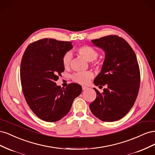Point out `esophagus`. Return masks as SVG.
Listing matches in <instances>:
<instances>
[{"label": "esophagus", "instance_id": "1", "mask_svg": "<svg viewBox=\"0 0 155 155\" xmlns=\"http://www.w3.org/2000/svg\"><path fill=\"white\" fill-rule=\"evenodd\" d=\"M87 88V87H85V86H82V90H83V91H85V90H86Z\"/></svg>", "mask_w": 155, "mask_h": 155}]
</instances>
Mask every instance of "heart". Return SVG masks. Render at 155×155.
Wrapping results in <instances>:
<instances>
[{
	"mask_svg": "<svg viewBox=\"0 0 155 155\" xmlns=\"http://www.w3.org/2000/svg\"><path fill=\"white\" fill-rule=\"evenodd\" d=\"M77 51L79 55L87 61L91 62L94 61L98 55L97 51L92 47L88 45H83L77 48ZM72 59V54L70 52L65 53L62 58V63L63 67L67 68H68ZM96 66H99V64L96 63ZM93 77V74L91 72H80L74 74L72 76V80L81 85H85L89 80Z\"/></svg>",
	"mask_w": 155,
	"mask_h": 155,
	"instance_id": "obj_1",
	"label": "heart"
}]
</instances>
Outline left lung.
Segmentation results:
<instances>
[{
	"instance_id": "left-lung-1",
	"label": "left lung",
	"mask_w": 155,
	"mask_h": 155,
	"mask_svg": "<svg viewBox=\"0 0 155 155\" xmlns=\"http://www.w3.org/2000/svg\"><path fill=\"white\" fill-rule=\"evenodd\" d=\"M91 41L105 53L101 72L94 83L107 88L102 93L94 88L97 96L90 109L100 120L117 121L128 113L138 96L140 73L137 56L127 42L118 35Z\"/></svg>"
}]
</instances>
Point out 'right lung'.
Instances as JSON below:
<instances>
[{"label": "right lung", "mask_w": 155, "mask_h": 155, "mask_svg": "<svg viewBox=\"0 0 155 155\" xmlns=\"http://www.w3.org/2000/svg\"><path fill=\"white\" fill-rule=\"evenodd\" d=\"M70 42L43 39L31 43L21 63L22 92L28 105L40 119L54 122L66 116L81 86L70 83L65 88L55 81L64 70L62 58L72 48Z\"/></svg>", "instance_id": "right-lung-1"}]
</instances>
